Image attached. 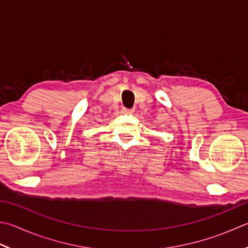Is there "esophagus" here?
I'll return each mask as SVG.
<instances>
[{"mask_svg": "<svg viewBox=\"0 0 248 248\" xmlns=\"http://www.w3.org/2000/svg\"><path fill=\"white\" fill-rule=\"evenodd\" d=\"M123 112L125 114H133L135 110L134 109H126V108H123Z\"/></svg>", "mask_w": 248, "mask_h": 248, "instance_id": "obj_1", "label": "esophagus"}]
</instances>
